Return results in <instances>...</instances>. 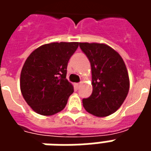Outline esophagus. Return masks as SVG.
<instances>
[{
  "label": "esophagus",
  "instance_id": "34e87169",
  "mask_svg": "<svg viewBox=\"0 0 151 151\" xmlns=\"http://www.w3.org/2000/svg\"><path fill=\"white\" fill-rule=\"evenodd\" d=\"M80 86H81V82H80V83H77V84H76V88L79 89Z\"/></svg>",
  "mask_w": 151,
  "mask_h": 151
}]
</instances>
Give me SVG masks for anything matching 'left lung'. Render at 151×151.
Segmentation results:
<instances>
[{
  "instance_id": "1",
  "label": "left lung",
  "mask_w": 151,
  "mask_h": 151,
  "mask_svg": "<svg viewBox=\"0 0 151 151\" xmlns=\"http://www.w3.org/2000/svg\"><path fill=\"white\" fill-rule=\"evenodd\" d=\"M91 62L93 91L82 99L86 111L98 117L117 111L126 99L129 78L120 54L104 43H79Z\"/></svg>"
}]
</instances>
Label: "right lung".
I'll use <instances>...</instances> for the list:
<instances>
[{
  "label": "right lung",
  "mask_w": 151,
  "mask_h": 151,
  "mask_svg": "<svg viewBox=\"0 0 151 151\" xmlns=\"http://www.w3.org/2000/svg\"><path fill=\"white\" fill-rule=\"evenodd\" d=\"M78 42L43 44L26 60L20 89L27 104L36 113L52 116L62 111L73 86L66 79L67 65L78 47Z\"/></svg>",
  "instance_id": "add662e5"
}]
</instances>
